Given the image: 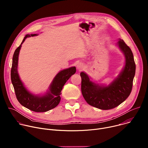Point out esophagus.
I'll return each mask as SVG.
<instances>
[{
  "mask_svg": "<svg viewBox=\"0 0 148 148\" xmlns=\"http://www.w3.org/2000/svg\"><path fill=\"white\" fill-rule=\"evenodd\" d=\"M84 68V66L82 64V63H78V64L77 65V69L79 71H81L82 70H83Z\"/></svg>",
  "mask_w": 148,
  "mask_h": 148,
  "instance_id": "esophagus-1",
  "label": "esophagus"
}]
</instances>
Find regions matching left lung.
<instances>
[{
    "instance_id": "obj_1",
    "label": "left lung",
    "mask_w": 148,
    "mask_h": 148,
    "mask_svg": "<svg viewBox=\"0 0 148 148\" xmlns=\"http://www.w3.org/2000/svg\"><path fill=\"white\" fill-rule=\"evenodd\" d=\"M125 56V66L119 75L108 86L92 81L90 77L81 72V92L84 98L90 105L100 110L114 108L130 95L136 66L131 49L121 38L116 44Z\"/></svg>"
}]
</instances>
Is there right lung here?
<instances>
[{
	"label": "right lung",
	"mask_w": 148,
	"mask_h": 148,
	"mask_svg": "<svg viewBox=\"0 0 148 148\" xmlns=\"http://www.w3.org/2000/svg\"><path fill=\"white\" fill-rule=\"evenodd\" d=\"M37 34H26L22 43L18 47L13 54L11 69V80L15 94L20 103L26 108L37 112L48 111L56 107L60 103L63 86L67 81L76 72L75 67H71L60 71L55 76L49 87V90L43 95H34L30 92L25 86L20 78L18 71V60L22 45L27 37L37 36Z\"/></svg>",
	"instance_id": "1"
}]
</instances>
